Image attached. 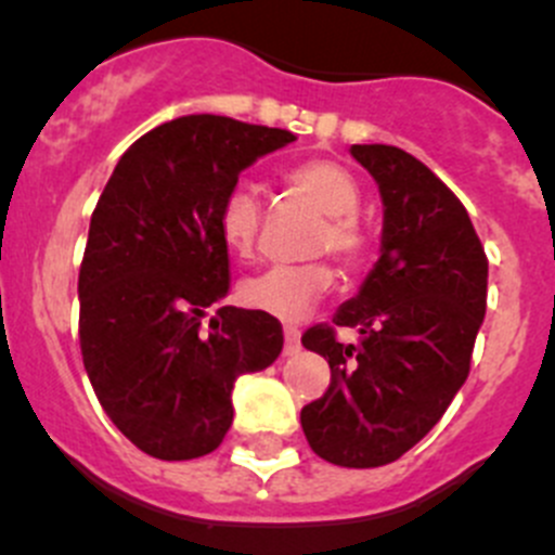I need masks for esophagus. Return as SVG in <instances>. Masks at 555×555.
<instances>
[{"label":"esophagus","mask_w":555,"mask_h":555,"mask_svg":"<svg viewBox=\"0 0 555 555\" xmlns=\"http://www.w3.org/2000/svg\"><path fill=\"white\" fill-rule=\"evenodd\" d=\"M283 336H285V356H296V352H299V339H301L299 328H296V325H285Z\"/></svg>","instance_id":"esophagus-1"}]
</instances>
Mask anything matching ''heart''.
<instances>
[{
  "mask_svg": "<svg viewBox=\"0 0 555 555\" xmlns=\"http://www.w3.org/2000/svg\"><path fill=\"white\" fill-rule=\"evenodd\" d=\"M288 184L305 194L325 216L315 248L320 254L331 250L345 264L363 259L365 237L358 224L361 208V186L345 165L334 159H307L288 170ZM261 230V197L259 190L248 181H237L224 194L219 208V232L227 248L235 256H250ZM334 288V272L328 264H299V267H270L254 278L240 283V301L250 310L267 312L280 320H301L310 315L312 307Z\"/></svg>",
  "mask_w": 555,
  "mask_h": 555,
  "instance_id": "1",
  "label": "heart"
}]
</instances>
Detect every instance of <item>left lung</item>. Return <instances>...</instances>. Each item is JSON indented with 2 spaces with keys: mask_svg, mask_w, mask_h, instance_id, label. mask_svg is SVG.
Listing matches in <instances>:
<instances>
[{
  "mask_svg": "<svg viewBox=\"0 0 555 555\" xmlns=\"http://www.w3.org/2000/svg\"><path fill=\"white\" fill-rule=\"evenodd\" d=\"M350 154L379 186L382 248L331 318L362 341L341 346L333 325L301 336L331 365L325 396L301 409V430L325 462L379 467L420 443L465 385L489 261L465 205L427 165L385 144H352Z\"/></svg>",
  "mask_w": 555,
  "mask_h": 555,
  "instance_id": "obj_1",
  "label": "left lung"
}]
</instances>
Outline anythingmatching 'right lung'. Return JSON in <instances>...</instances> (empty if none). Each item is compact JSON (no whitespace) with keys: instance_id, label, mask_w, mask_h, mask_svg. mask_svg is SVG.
<instances>
[{"instance_id":"1","label":"right lung","mask_w":555,"mask_h":555,"mask_svg":"<svg viewBox=\"0 0 555 555\" xmlns=\"http://www.w3.org/2000/svg\"><path fill=\"white\" fill-rule=\"evenodd\" d=\"M291 130L216 114L170 119L119 157L79 267V347L95 396L133 447L179 462L210 454L232 425L237 376L283 350V325L219 307L230 254L224 194Z\"/></svg>"}]
</instances>
